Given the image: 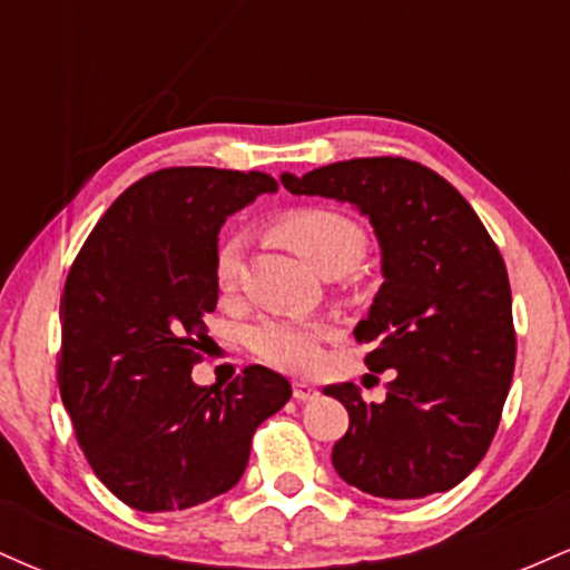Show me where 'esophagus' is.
Wrapping results in <instances>:
<instances>
[{"label": "esophagus", "mask_w": 570, "mask_h": 570, "mask_svg": "<svg viewBox=\"0 0 570 570\" xmlns=\"http://www.w3.org/2000/svg\"><path fill=\"white\" fill-rule=\"evenodd\" d=\"M292 396L297 399V402H311V399L318 396V389H316V385L299 381V383L292 385Z\"/></svg>", "instance_id": "obj_1"}]
</instances>
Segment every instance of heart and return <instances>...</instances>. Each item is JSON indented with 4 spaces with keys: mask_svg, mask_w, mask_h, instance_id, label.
Segmentation results:
<instances>
[{
    "mask_svg": "<svg viewBox=\"0 0 570 570\" xmlns=\"http://www.w3.org/2000/svg\"><path fill=\"white\" fill-rule=\"evenodd\" d=\"M273 235L324 276L348 273L364 259L370 238L348 214L330 206H299L273 222ZM244 271V238L225 233L214 248V281L219 292H233ZM330 326L299 316H267L248 330V348L271 367L305 375L322 364Z\"/></svg>",
    "mask_w": 570,
    "mask_h": 570,
    "instance_id": "b5f03b06",
    "label": "heart"
}]
</instances>
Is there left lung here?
<instances>
[{
    "label": "left lung",
    "mask_w": 570,
    "mask_h": 570,
    "mask_svg": "<svg viewBox=\"0 0 570 570\" xmlns=\"http://www.w3.org/2000/svg\"><path fill=\"white\" fill-rule=\"evenodd\" d=\"M292 195L348 200L383 248V286L353 335L391 370L385 402L326 385L348 410L335 472L377 499H423L466 480L488 453L514 375L512 289L499 246L440 174L407 158H356L281 176Z\"/></svg>",
    "instance_id": "8db88e82"
}]
</instances>
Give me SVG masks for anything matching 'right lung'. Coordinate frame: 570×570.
<instances>
[{
    "label": "right lung",
    "instance_id": "1",
    "mask_svg": "<svg viewBox=\"0 0 570 570\" xmlns=\"http://www.w3.org/2000/svg\"><path fill=\"white\" fill-rule=\"evenodd\" d=\"M276 187L263 171L160 168L107 208L71 263L58 389L90 469L139 512L227 493L254 431L289 402V381L259 364L227 385L189 377L212 343L222 222Z\"/></svg>",
    "mask_w": 570,
    "mask_h": 570
}]
</instances>
